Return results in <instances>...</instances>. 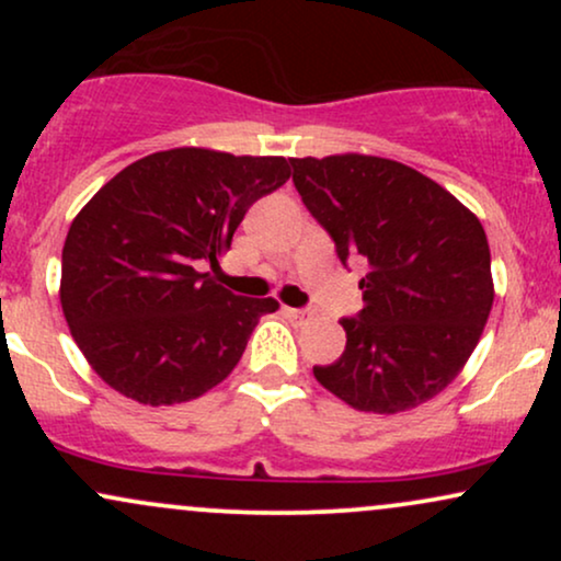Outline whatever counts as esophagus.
Instances as JSON below:
<instances>
[{
    "mask_svg": "<svg viewBox=\"0 0 561 561\" xmlns=\"http://www.w3.org/2000/svg\"><path fill=\"white\" fill-rule=\"evenodd\" d=\"M285 317L293 319V321H298V324H302V321L311 317V313H308L306 308H287V306H285Z\"/></svg>",
    "mask_w": 561,
    "mask_h": 561,
    "instance_id": "obj_1",
    "label": "esophagus"
}]
</instances>
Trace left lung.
<instances>
[{
    "mask_svg": "<svg viewBox=\"0 0 561 561\" xmlns=\"http://www.w3.org/2000/svg\"><path fill=\"white\" fill-rule=\"evenodd\" d=\"M289 163L337 259L369 263L364 308L340 319L343 356L313 366V377L358 411L398 414L430 401L472 356L493 306L478 216L398 160L351 152Z\"/></svg>",
    "mask_w": 561,
    "mask_h": 561,
    "instance_id": "8db88e82",
    "label": "left lung"
}]
</instances>
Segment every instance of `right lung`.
<instances>
[{
	"mask_svg": "<svg viewBox=\"0 0 561 561\" xmlns=\"http://www.w3.org/2000/svg\"><path fill=\"white\" fill-rule=\"evenodd\" d=\"M287 179L285 158L176 147L126 165L83 205L62 248L60 302L111 388L171 405L229 377L279 302L240 298L209 273L250 205Z\"/></svg>",
	"mask_w": 561,
	"mask_h": 561,
	"instance_id": "right-lung-1",
	"label": "right lung"
}]
</instances>
